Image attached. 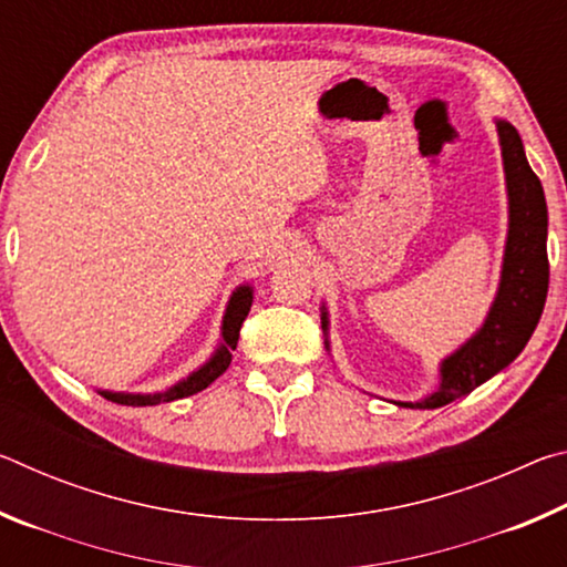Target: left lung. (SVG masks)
Listing matches in <instances>:
<instances>
[{
  "instance_id": "8db88e82",
  "label": "left lung",
  "mask_w": 567,
  "mask_h": 567,
  "mask_svg": "<svg viewBox=\"0 0 567 567\" xmlns=\"http://www.w3.org/2000/svg\"><path fill=\"white\" fill-rule=\"evenodd\" d=\"M501 140L505 189H507V237L495 300L475 334L455 352L440 360L437 388L430 395L402 402L398 408L435 410L483 385L505 370L530 340L548 297V205L540 179L527 165L523 140L507 120H495ZM324 348L330 352V318L322 302Z\"/></svg>"
}]
</instances>
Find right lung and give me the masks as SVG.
Returning a JSON list of instances; mask_svg holds the SVG:
<instances>
[{"mask_svg": "<svg viewBox=\"0 0 567 567\" xmlns=\"http://www.w3.org/2000/svg\"><path fill=\"white\" fill-rule=\"evenodd\" d=\"M255 290L252 285H239L235 292L229 295L225 315H223V328H219V344L215 352L209 354V360L199 364L197 370H192L187 378L177 380L175 385H169L162 392H114V390H97L102 398H107L117 405H130V408H147V405H159V402H172L195 395V392L205 390L209 382H215L233 362V350L237 348L239 340V328L247 318L249 307H252Z\"/></svg>", "mask_w": 567, "mask_h": 567, "instance_id": "right-lung-1", "label": "right lung"}]
</instances>
